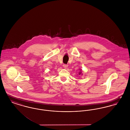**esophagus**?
I'll list each match as a JSON object with an SVG mask.
<instances>
[{"label": "esophagus", "instance_id": "obj_1", "mask_svg": "<svg viewBox=\"0 0 130 130\" xmlns=\"http://www.w3.org/2000/svg\"><path fill=\"white\" fill-rule=\"evenodd\" d=\"M63 67L65 68V69H67V67H68V65H67V64H63Z\"/></svg>", "mask_w": 130, "mask_h": 130}]
</instances>
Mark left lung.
<instances>
[{
  "mask_svg": "<svg viewBox=\"0 0 130 130\" xmlns=\"http://www.w3.org/2000/svg\"><path fill=\"white\" fill-rule=\"evenodd\" d=\"M81 74V71L80 72H79V74Z\"/></svg>",
  "mask_w": 130,
  "mask_h": 130,
  "instance_id": "1",
  "label": "left lung"
}]
</instances>
